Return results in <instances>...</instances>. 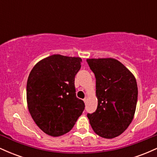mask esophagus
I'll return each mask as SVG.
<instances>
[{
    "instance_id": "1",
    "label": "esophagus",
    "mask_w": 157,
    "mask_h": 157,
    "mask_svg": "<svg viewBox=\"0 0 157 157\" xmlns=\"http://www.w3.org/2000/svg\"><path fill=\"white\" fill-rule=\"evenodd\" d=\"M87 100H88L87 97H85V98H84V100H83V101H84L85 103H86V102H87Z\"/></svg>"
}]
</instances>
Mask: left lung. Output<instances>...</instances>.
Returning a JSON list of instances; mask_svg holds the SVG:
<instances>
[{"label":"left lung","mask_w":157,"mask_h":157,"mask_svg":"<svg viewBox=\"0 0 157 157\" xmlns=\"http://www.w3.org/2000/svg\"><path fill=\"white\" fill-rule=\"evenodd\" d=\"M96 78L97 110L88 113L91 128L105 139L120 136L134 118L138 89L133 74L113 58L87 59Z\"/></svg>","instance_id":"8db88e82"}]
</instances>
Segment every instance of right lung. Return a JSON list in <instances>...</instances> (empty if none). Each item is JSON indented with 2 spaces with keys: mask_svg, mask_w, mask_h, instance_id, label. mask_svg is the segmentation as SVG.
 Here are the masks:
<instances>
[{
  "mask_svg": "<svg viewBox=\"0 0 157 157\" xmlns=\"http://www.w3.org/2000/svg\"><path fill=\"white\" fill-rule=\"evenodd\" d=\"M81 62L80 57L54 55L39 61L29 75V111L46 134L59 136L68 133L84 111V102L76 97L75 86Z\"/></svg>",
  "mask_w": 157,
  "mask_h": 157,
  "instance_id": "add662e5",
  "label": "right lung"
}]
</instances>
